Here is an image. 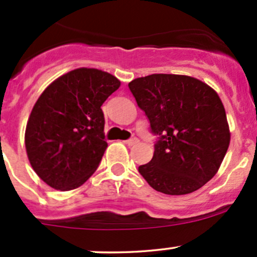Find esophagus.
I'll return each instance as SVG.
<instances>
[{"label":"esophagus","instance_id":"34e87169","mask_svg":"<svg viewBox=\"0 0 257 257\" xmlns=\"http://www.w3.org/2000/svg\"><path fill=\"white\" fill-rule=\"evenodd\" d=\"M125 144L127 145V146H135V145L139 144V140L137 139H130L127 141H125Z\"/></svg>","mask_w":257,"mask_h":257}]
</instances>
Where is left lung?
Wrapping results in <instances>:
<instances>
[{
  "label": "left lung",
  "instance_id": "1",
  "mask_svg": "<svg viewBox=\"0 0 257 257\" xmlns=\"http://www.w3.org/2000/svg\"><path fill=\"white\" fill-rule=\"evenodd\" d=\"M137 105L161 140L139 172L153 189L169 195L195 192L220 168L230 144L224 105L199 79L151 74L128 83Z\"/></svg>",
  "mask_w": 257,
  "mask_h": 257
}]
</instances>
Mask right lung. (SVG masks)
<instances>
[{
    "mask_svg": "<svg viewBox=\"0 0 257 257\" xmlns=\"http://www.w3.org/2000/svg\"><path fill=\"white\" fill-rule=\"evenodd\" d=\"M120 85L106 71L78 68L42 92L27 121L25 144L32 168L44 183L65 192L96 171L107 147L101 105Z\"/></svg>",
    "mask_w": 257,
    "mask_h": 257,
    "instance_id": "obj_1",
    "label": "right lung"
}]
</instances>
